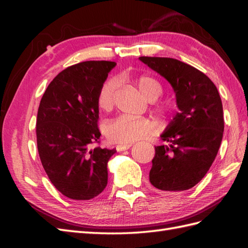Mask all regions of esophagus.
<instances>
[{
    "instance_id": "1",
    "label": "esophagus",
    "mask_w": 248,
    "mask_h": 248,
    "mask_svg": "<svg viewBox=\"0 0 248 248\" xmlns=\"http://www.w3.org/2000/svg\"><path fill=\"white\" fill-rule=\"evenodd\" d=\"M131 146H132V144H125V145H117L116 146V150H117L118 152L120 151H124V150H128L131 148Z\"/></svg>"
}]
</instances>
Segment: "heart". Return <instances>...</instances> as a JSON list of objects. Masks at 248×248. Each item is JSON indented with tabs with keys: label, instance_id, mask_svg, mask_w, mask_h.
Segmentation results:
<instances>
[{
	"label": "heart",
	"instance_id": "1",
	"mask_svg": "<svg viewBox=\"0 0 248 248\" xmlns=\"http://www.w3.org/2000/svg\"><path fill=\"white\" fill-rule=\"evenodd\" d=\"M132 83L139 89L141 96L148 101H155L161 96L163 91L160 82L149 76H140L132 78ZM115 89L116 81L114 78H108L100 87L97 104L103 112H108L113 108ZM167 109L168 107L166 104H160L157 105L156 112L164 114ZM152 131H154V124L148 119L120 115L105 125L104 134L112 143L125 145L146 138L152 133Z\"/></svg>",
	"mask_w": 248,
	"mask_h": 248
}]
</instances>
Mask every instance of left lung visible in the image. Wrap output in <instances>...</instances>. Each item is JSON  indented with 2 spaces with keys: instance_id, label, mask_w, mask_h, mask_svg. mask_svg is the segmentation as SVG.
<instances>
[{
  "instance_id": "8db88e82",
  "label": "left lung",
  "mask_w": 248,
  "mask_h": 248,
  "mask_svg": "<svg viewBox=\"0 0 248 248\" xmlns=\"http://www.w3.org/2000/svg\"><path fill=\"white\" fill-rule=\"evenodd\" d=\"M170 84L179 112L161 134L149 180L167 192L191 188L217 156L224 133L223 104L217 86L196 68L170 57L140 56Z\"/></svg>"
}]
</instances>
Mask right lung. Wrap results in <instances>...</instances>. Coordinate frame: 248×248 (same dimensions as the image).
<instances>
[{
	"label": "right lung",
	"instance_id": "add662e5",
	"mask_svg": "<svg viewBox=\"0 0 248 248\" xmlns=\"http://www.w3.org/2000/svg\"><path fill=\"white\" fill-rule=\"evenodd\" d=\"M115 62L88 61L66 68L46 87L36 121L37 148L52 184L76 200L98 196L108 184V162L116 150L93 147L99 89Z\"/></svg>",
	"mask_w": 248,
	"mask_h": 248
}]
</instances>
